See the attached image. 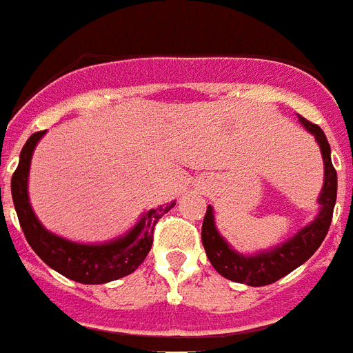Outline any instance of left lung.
I'll return each mask as SVG.
<instances>
[{
  "mask_svg": "<svg viewBox=\"0 0 353 353\" xmlns=\"http://www.w3.org/2000/svg\"><path fill=\"white\" fill-rule=\"evenodd\" d=\"M298 120L309 133L314 134L322 152V159H324V187L319 196L320 211L311 224L302 228L294 236H290L289 241L278 244L276 248L259 252L255 255H246L231 248L230 242L220 235L214 225L212 207H207L205 219L201 225L203 248L214 270L235 283L263 287V285L278 281L292 272L294 268L303 265L319 250L327 235L333 219V207L337 200V172L332 165V148L324 131L316 123H311L303 117H298Z\"/></svg>",
  "mask_w": 353,
  "mask_h": 353,
  "instance_id": "left-lung-1",
  "label": "left lung"
}]
</instances>
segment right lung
<instances>
[{
    "label": "right lung",
    "mask_w": 353,
    "mask_h": 353,
    "mask_svg": "<svg viewBox=\"0 0 353 353\" xmlns=\"http://www.w3.org/2000/svg\"><path fill=\"white\" fill-rule=\"evenodd\" d=\"M44 133L46 131H39L27 139L26 146L21 148L18 168L12 174V181H10L16 214L29 246L50 268L77 283L101 285L129 276L146 259L153 244V230L159 219L170 211L176 203L172 201L166 205L150 209L133 225V230L103 244H81L51 233L40 224L27 194L31 157L34 146L39 144Z\"/></svg>",
    "instance_id": "add662e5"
}]
</instances>
